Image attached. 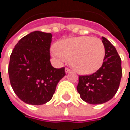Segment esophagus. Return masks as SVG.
I'll return each instance as SVG.
<instances>
[{
  "mask_svg": "<svg viewBox=\"0 0 130 130\" xmlns=\"http://www.w3.org/2000/svg\"><path fill=\"white\" fill-rule=\"evenodd\" d=\"M70 71H71V70H70V69H69V68L65 69V72H66V73H69V72Z\"/></svg>",
  "mask_w": 130,
  "mask_h": 130,
  "instance_id": "obj_1",
  "label": "esophagus"
}]
</instances>
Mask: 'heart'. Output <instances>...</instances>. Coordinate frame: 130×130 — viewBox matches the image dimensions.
I'll list each match as a JSON object with an SVG mask.
<instances>
[{
  "instance_id": "heart-1",
  "label": "heart",
  "mask_w": 130,
  "mask_h": 130,
  "mask_svg": "<svg viewBox=\"0 0 130 130\" xmlns=\"http://www.w3.org/2000/svg\"><path fill=\"white\" fill-rule=\"evenodd\" d=\"M52 54L60 62L70 60L72 69L80 75H91L102 65L105 47L99 38L90 36L62 40L52 48Z\"/></svg>"
}]
</instances>
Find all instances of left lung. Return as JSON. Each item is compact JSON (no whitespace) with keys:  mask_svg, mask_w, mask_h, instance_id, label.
<instances>
[{"mask_svg":"<svg viewBox=\"0 0 130 130\" xmlns=\"http://www.w3.org/2000/svg\"><path fill=\"white\" fill-rule=\"evenodd\" d=\"M102 39L105 47L102 67L92 75L80 76L77 87L82 100L92 105L111 100L118 91L122 76L120 56L106 38L102 36Z\"/></svg>","mask_w":130,"mask_h":130,"instance_id":"obj_1","label":"left lung"}]
</instances>
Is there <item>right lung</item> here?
Returning a JSON list of instances; mask_svg holds the SVG:
<instances>
[{"label": "right lung", "mask_w": 130, "mask_h": 130, "mask_svg": "<svg viewBox=\"0 0 130 130\" xmlns=\"http://www.w3.org/2000/svg\"><path fill=\"white\" fill-rule=\"evenodd\" d=\"M52 34L34 31L15 45L9 65L11 87L24 102L40 105L50 100L65 68H54L50 61Z\"/></svg>", "instance_id": "obj_1"}]
</instances>
